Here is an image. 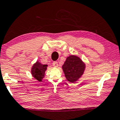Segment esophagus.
<instances>
[{
	"mask_svg": "<svg viewBox=\"0 0 120 120\" xmlns=\"http://www.w3.org/2000/svg\"><path fill=\"white\" fill-rule=\"evenodd\" d=\"M53 66H54V67H57L58 66V62H57V61L53 62Z\"/></svg>",
	"mask_w": 120,
	"mask_h": 120,
	"instance_id": "1",
	"label": "esophagus"
}]
</instances>
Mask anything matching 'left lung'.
Listing matches in <instances>:
<instances>
[{"label": "left lung", "mask_w": 120, "mask_h": 120, "mask_svg": "<svg viewBox=\"0 0 120 120\" xmlns=\"http://www.w3.org/2000/svg\"><path fill=\"white\" fill-rule=\"evenodd\" d=\"M85 64L80 58L75 56L67 57L63 65L62 68L67 79L71 82H75L83 73Z\"/></svg>", "instance_id": "8db88e82"}]
</instances>
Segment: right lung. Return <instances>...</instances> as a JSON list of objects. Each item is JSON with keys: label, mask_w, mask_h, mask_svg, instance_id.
Wrapping results in <instances>:
<instances>
[{"label": "right lung", "mask_w": 120, "mask_h": 120, "mask_svg": "<svg viewBox=\"0 0 120 120\" xmlns=\"http://www.w3.org/2000/svg\"><path fill=\"white\" fill-rule=\"evenodd\" d=\"M47 64H42L38 62L33 65L32 68V74L35 78L39 81H41L45 75V71L47 69Z\"/></svg>", "instance_id": "obj_1"}]
</instances>
